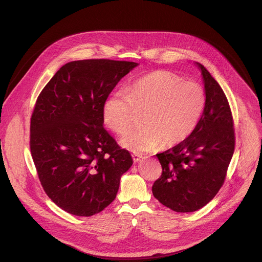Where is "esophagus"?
<instances>
[{
	"label": "esophagus",
	"instance_id": "34e87169",
	"mask_svg": "<svg viewBox=\"0 0 262 262\" xmlns=\"http://www.w3.org/2000/svg\"><path fill=\"white\" fill-rule=\"evenodd\" d=\"M132 157H133V160H134V162H136V163H138V162H140L141 160H142V156L141 155H139V154H133L132 155Z\"/></svg>",
	"mask_w": 262,
	"mask_h": 262
}]
</instances>
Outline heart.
Segmentation results:
<instances>
[{"mask_svg": "<svg viewBox=\"0 0 262 262\" xmlns=\"http://www.w3.org/2000/svg\"><path fill=\"white\" fill-rule=\"evenodd\" d=\"M206 104L203 87L167 71H156L110 94L102 105L105 125L126 133L143 112L144 126L125 134L120 143L134 152L150 151L162 143L174 146L196 128Z\"/></svg>", "mask_w": 262, "mask_h": 262, "instance_id": "obj_1", "label": "heart"}]
</instances>
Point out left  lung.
Returning <instances> with one entry per match:
<instances>
[{"label": "left lung", "mask_w": 262, "mask_h": 262, "mask_svg": "<svg viewBox=\"0 0 262 262\" xmlns=\"http://www.w3.org/2000/svg\"><path fill=\"white\" fill-rule=\"evenodd\" d=\"M206 104L194 132L183 142L157 157L162 175L152 185L154 196L177 212H192L217 194L226 178L235 145L228 99L200 63Z\"/></svg>", "instance_id": "1"}]
</instances>
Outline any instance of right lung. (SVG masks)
<instances>
[{
	"mask_svg": "<svg viewBox=\"0 0 262 262\" xmlns=\"http://www.w3.org/2000/svg\"><path fill=\"white\" fill-rule=\"evenodd\" d=\"M137 65L108 59L69 62L36 100L31 155L47 195L71 214L90 216L103 210L133 165L129 152L104 129L102 105Z\"/></svg>",
	"mask_w": 262,
	"mask_h": 262,
	"instance_id": "1",
	"label": "right lung"
}]
</instances>
